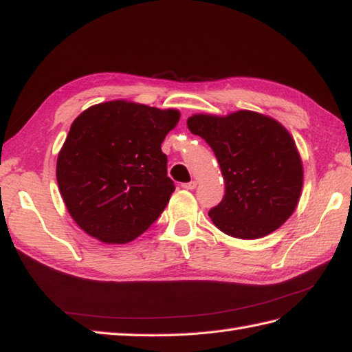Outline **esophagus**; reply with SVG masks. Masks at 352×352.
Returning <instances> with one entry per match:
<instances>
[{"instance_id": "1", "label": "esophagus", "mask_w": 352, "mask_h": 352, "mask_svg": "<svg viewBox=\"0 0 352 352\" xmlns=\"http://www.w3.org/2000/svg\"><path fill=\"white\" fill-rule=\"evenodd\" d=\"M182 188H183V189H188V190H192V189H195V188H197V182H189V183H183V184H182Z\"/></svg>"}]
</instances>
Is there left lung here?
<instances>
[{
  "label": "left lung",
  "instance_id": "1",
  "mask_svg": "<svg viewBox=\"0 0 352 352\" xmlns=\"http://www.w3.org/2000/svg\"><path fill=\"white\" fill-rule=\"evenodd\" d=\"M188 126L210 145L226 182L223 199L208 212L222 233L260 239L290 218L302 189V160L278 121L239 110L192 115Z\"/></svg>",
  "mask_w": 352,
  "mask_h": 352
}]
</instances>
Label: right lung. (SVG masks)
I'll list each match as a JSON object with an SVG mask.
<instances>
[{
    "label": "right lung",
    "instance_id": "add662e5",
    "mask_svg": "<svg viewBox=\"0 0 352 352\" xmlns=\"http://www.w3.org/2000/svg\"><path fill=\"white\" fill-rule=\"evenodd\" d=\"M178 121L175 109L125 100L95 104L76 118L56 177L85 233L104 243H129L159 218L175 190L162 142Z\"/></svg>",
    "mask_w": 352,
    "mask_h": 352
}]
</instances>
